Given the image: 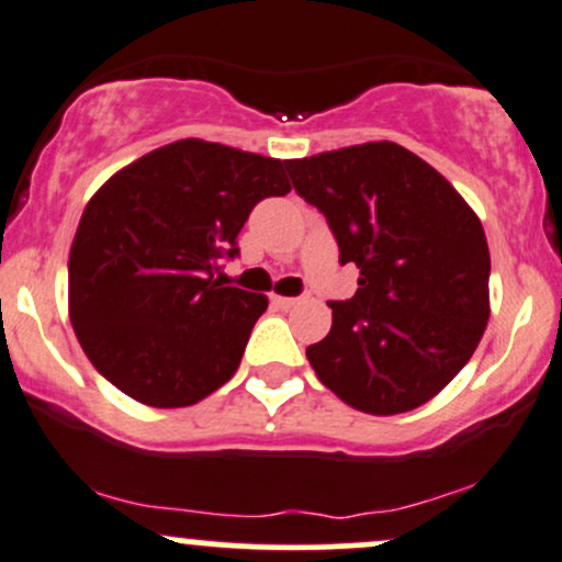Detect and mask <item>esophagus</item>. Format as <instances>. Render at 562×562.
Segmentation results:
<instances>
[{"label": "esophagus", "instance_id": "obj_1", "mask_svg": "<svg viewBox=\"0 0 562 562\" xmlns=\"http://www.w3.org/2000/svg\"><path fill=\"white\" fill-rule=\"evenodd\" d=\"M272 301H274L280 308H293V306H299V303L308 301V295H301V299H285V295H274Z\"/></svg>", "mask_w": 562, "mask_h": 562}]
</instances>
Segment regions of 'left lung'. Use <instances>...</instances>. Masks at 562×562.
<instances>
[{
  "label": "left lung",
  "instance_id": "1",
  "mask_svg": "<svg viewBox=\"0 0 562 562\" xmlns=\"http://www.w3.org/2000/svg\"><path fill=\"white\" fill-rule=\"evenodd\" d=\"M357 263L353 299L330 301L327 338L308 364L340 402L398 415L430 402L468 364L488 322V259L465 198L396 142H364L285 160Z\"/></svg>",
  "mask_w": 562,
  "mask_h": 562
}]
</instances>
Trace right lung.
Here are the masks:
<instances>
[{
  "label": "right lung",
  "instance_id": "add662e5",
  "mask_svg": "<svg viewBox=\"0 0 562 562\" xmlns=\"http://www.w3.org/2000/svg\"><path fill=\"white\" fill-rule=\"evenodd\" d=\"M290 192L285 160L179 139L113 173L83 209L68 314L102 378L158 409L198 404L240 367L267 295L222 288L254 205Z\"/></svg>",
  "mask_w": 562,
  "mask_h": 562
}]
</instances>
